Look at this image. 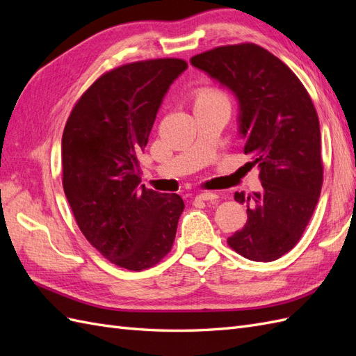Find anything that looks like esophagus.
<instances>
[{"label":"esophagus","instance_id":"34e87169","mask_svg":"<svg viewBox=\"0 0 356 356\" xmlns=\"http://www.w3.org/2000/svg\"><path fill=\"white\" fill-rule=\"evenodd\" d=\"M197 200H204V202H212V200H217L218 196L215 195V193H211V191H204V193H199V195L196 196Z\"/></svg>","mask_w":356,"mask_h":356}]
</instances>
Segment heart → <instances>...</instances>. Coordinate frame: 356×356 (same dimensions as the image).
<instances>
[{
	"label": "heart",
	"instance_id": "obj_1",
	"mask_svg": "<svg viewBox=\"0 0 356 356\" xmlns=\"http://www.w3.org/2000/svg\"><path fill=\"white\" fill-rule=\"evenodd\" d=\"M208 101H227V96L217 89H203L197 93L196 102H208Z\"/></svg>",
	"mask_w": 356,
	"mask_h": 356
}]
</instances>
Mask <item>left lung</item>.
I'll return each mask as SVG.
<instances>
[{
	"instance_id": "1",
	"label": "left lung",
	"mask_w": 356,
	"mask_h": 356,
	"mask_svg": "<svg viewBox=\"0 0 356 356\" xmlns=\"http://www.w3.org/2000/svg\"><path fill=\"white\" fill-rule=\"evenodd\" d=\"M190 60L238 96L243 153L260 168V193H234L248 220L227 243L248 260H277L303 236L324 181L315 105L297 75L254 42L220 46Z\"/></svg>"
}]
</instances>
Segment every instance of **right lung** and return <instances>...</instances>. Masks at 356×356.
Listing matches in <instances>:
<instances>
[{
    "label": "right lung",
    "instance_id": "1",
    "mask_svg": "<svg viewBox=\"0 0 356 356\" xmlns=\"http://www.w3.org/2000/svg\"><path fill=\"white\" fill-rule=\"evenodd\" d=\"M178 58L124 63L104 72L75 102L62 135V186L75 222L113 264L141 272L175 241L186 204L139 186V160Z\"/></svg>",
    "mask_w": 356,
    "mask_h": 356
}]
</instances>
